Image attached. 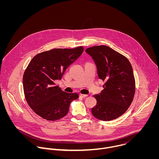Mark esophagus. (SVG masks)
<instances>
[{"label": "esophagus", "mask_w": 159, "mask_h": 159, "mask_svg": "<svg viewBox=\"0 0 159 159\" xmlns=\"http://www.w3.org/2000/svg\"><path fill=\"white\" fill-rule=\"evenodd\" d=\"M80 97H82V98H86L88 95L87 94H80Z\"/></svg>", "instance_id": "34e87169"}]
</instances>
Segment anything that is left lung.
I'll use <instances>...</instances> for the list:
<instances>
[{
	"mask_svg": "<svg viewBox=\"0 0 159 159\" xmlns=\"http://www.w3.org/2000/svg\"><path fill=\"white\" fill-rule=\"evenodd\" d=\"M100 79L105 81L104 89L94 97L96 105L93 115L102 121L118 118L131 105L135 93V80L131 65L126 57L105 45L88 48Z\"/></svg>",
	"mask_w": 159,
	"mask_h": 159,
	"instance_id": "1",
	"label": "left lung"
}]
</instances>
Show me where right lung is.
I'll return each instance as SVG.
<instances>
[{
    "label": "right lung",
    "mask_w": 159,
    "mask_h": 159,
    "mask_svg": "<svg viewBox=\"0 0 159 159\" xmlns=\"http://www.w3.org/2000/svg\"><path fill=\"white\" fill-rule=\"evenodd\" d=\"M84 48H55L35 55L23 75L26 100L38 116L49 121L65 116L71 102L79 94L63 91L55 82L60 80L66 69L82 53Z\"/></svg>",
    "instance_id": "obj_1"
}]
</instances>
